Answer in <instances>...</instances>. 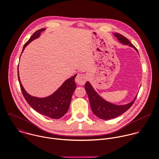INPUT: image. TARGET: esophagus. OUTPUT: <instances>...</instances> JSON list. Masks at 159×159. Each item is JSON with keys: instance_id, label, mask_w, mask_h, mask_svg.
<instances>
[{"instance_id": "esophagus-1", "label": "esophagus", "mask_w": 159, "mask_h": 159, "mask_svg": "<svg viewBox=\"0 0 159 159\" xmlns=\"http://www.w3.org/2000/svg\"><path fill=\"white\" fill-rule=\"evenodd\" d=\"M86 76L85 75L83 74H78L76 78H75V81L76 83H78L80 85H83L86 83Z\"/></svg>"}]
</instances>
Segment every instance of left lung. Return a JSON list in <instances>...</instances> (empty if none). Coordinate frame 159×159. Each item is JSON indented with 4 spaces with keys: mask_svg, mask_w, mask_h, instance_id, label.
I'll list each match as a JSON object with an SVG mask.
<instances>
[{
    "mask_svg": "<svg viewBox=\"0 0 159 159\" xmlns=\"http://www.w3.org/2000/svg\"><path fill=\"white\" fill-rule=\"evenodd\" d=\"M113 34L121 43L133 48L138 52L137 49L134 46L133 44H131L129 41L126 38L118 33H113ZM85 89L89 98L92 111L98 118L102 120L114 118L125 113L133 104L138 96L136 95L134 99L130 103L126 105L118 106L110 103L102 99L96 92L89 81H87L85 84Z\"/></svg>",
    "mask_w": 159,
    "mask_h": 159,
    "instance_id": "8db88e82",
    "label": "left lung"
}]
</instances>
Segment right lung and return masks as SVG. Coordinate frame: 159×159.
<instances>
[{"mask_svg":"<svg viewBox=\"0 0 159 159\" xmlns=\"http://www.w3.org/2000/svg\"><path fill=\"white\" fill-rule=\"evenodd\" d=\"M45 30V28H42L34 33L30 39L25 44L22 52L25 48L32 41L39 38L41 33ZM76 76V74L66 80L52 95L46 98H39L30 95L25 91L20 80L18 68V78L20 88L26 102L37 112L53 119L60 118L67 112L71 103L73 93L76 88L75 81Z\"/></svg>","mask_w":159,"mask_h":159,"instance_id":"1","label":"right lung"}]
</instances>
